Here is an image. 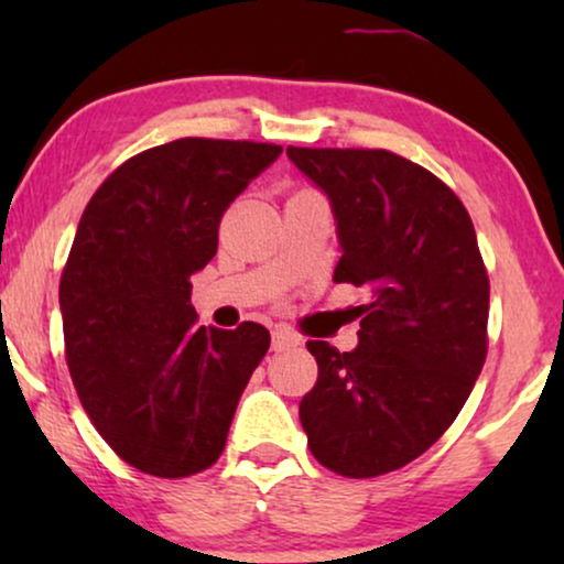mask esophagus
<instances>
[{"label": "esophagus", "mask_w": 564, "mask_h": 564, "mask_svg": "<svg viewBox=\"0 0 564 564\" xmlns=\"http://www.w3.org/2000/svg\"><path fill=\"white\" fill-rule=\"evenodd\" d=\"M300 346V338L292 334L288 328H274L272 330V349L274 351H288V349H295Z\"/></svg>", "instance_id": "34e87169"}]
</instances>
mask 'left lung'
Wrapping results in <instances>:
<instances>
[{"instance_id":"1","label":"left lung","mask_w":564,"mask_h":564,"mask_svg":"<svg viewBox=\"0 0 564 564\" xmlns=\"http://www.w3.org/2000/svg\"><path fill=\"white\" fill-rule=\"evenodd\" d=\"M326 192L344 257L334 282L369 290L359 346L307 341L318 382L300 400L313 457L377 477L421 457L457 419L488 357V269L462 199L384 149H297Z\"/></svg>"}]
</instances>
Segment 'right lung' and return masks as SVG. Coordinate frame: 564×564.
Masks as SVG:
<instances>
[{"mask_svg":"<svg viewBox=\"0 0 564 564\" xmlns=\"http://www.w3.org/2000/svg\"><path fill=\"white\" fill-rule=\"evenodd\" d=\"M282 145L180 138L122 161L76 228L64 274V351L99 436L145 475L180 480L226 449L269 330L205 328L192 274L218 251L228 205Z\"/></svg>","mask_w":564,"mask_h":564,"instance_id":"1","label":"right lung"}]
</instances>
